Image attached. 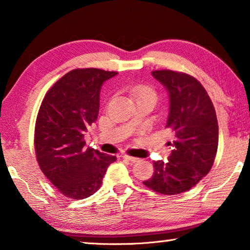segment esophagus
Returning <instances> with one entry per match:
<instances>
[{
	"label": "esophagus",
	"instance_id": "esophagus-1",
	"mask_svg": "<svg viewBox=\"0 0 250 250\" xmlns=\"http://www.w3.org/2000/svg\"><path fill=\"white\" fill-rule=\"evenodd\" d=\"M122 158H124V159L126 160V161H130V162H132V163H134V162H137V161H139L138 158H133V156H130V155H126V154L122 155Z\"/></svg>",
	"mask_w": 250,
	"mask_h": 250
}]
</instances>
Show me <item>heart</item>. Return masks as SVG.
<instances>
[{"mask_svg":"<svg viewBox=\"0 0 250 250\" xmlns=\"http://www.w3.org/2000/svg\"><path fill=\"white\" fill-rule=\"evenodd\" d=\"M131 94H132V96L135 97V98H139V97L149 96V97H153V98L155 99L154 90L152 89V88L147 87V86H137V87H134L133 89L131 90Z\"/></svg>","mask_w":250,"mask_h":250,"instance_id":"1","label":"heart"}]
</instances>
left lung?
Segmentation results:
<instances>
[{
  "label": "left lung",
  "mask_w": 250,
  "mask_h": 250,
  "mask_svg": "<svg viewBox=\"0 0 250 250\" xmlns=\"http://www.w3.org/2000/svg\"><path fill=\"white\" fill-rule=\"evenodd\" d=\"M151 74L168 92L166 128L175 140L167 162L154 161L153 175L143 184L160 194L175 195L191 189L213 167L218 146L216 112L205 88L192 76L168 69Z\"/></svg>",
  "instance_id": "left-lung-1"
}]
</instances>
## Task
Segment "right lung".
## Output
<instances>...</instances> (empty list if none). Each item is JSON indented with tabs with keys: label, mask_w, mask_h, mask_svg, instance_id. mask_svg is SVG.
<instances>
[{
	"label": "right lung",
	"mask_w": 250,
	"mask_h": 250,
	"mask_svg": "<svg viewBox=\"0 0 250 250\" xmlns=\"http://www.w3.org/2000/svg\"><path fill=\"white\" fill-rule=\"evenodd\" d=\"M116 71L74 69L53 84L42 101L35 125L36 159L42 172L66 197L96 193L115 155L84 147V132L98 118L100 89Z\"/></svg>",
	"instance_id": "obj_1"
}]
</instances>
